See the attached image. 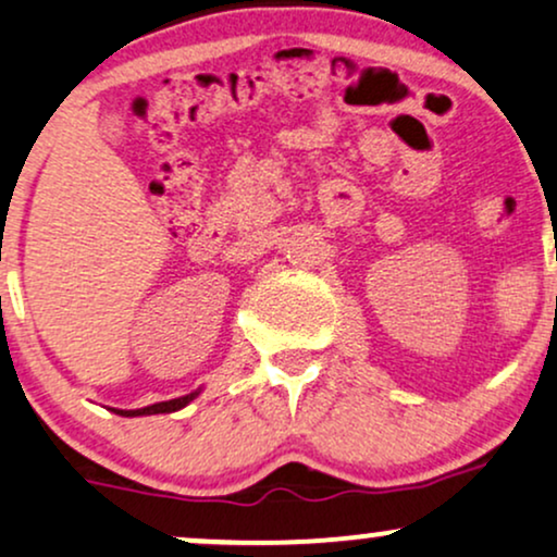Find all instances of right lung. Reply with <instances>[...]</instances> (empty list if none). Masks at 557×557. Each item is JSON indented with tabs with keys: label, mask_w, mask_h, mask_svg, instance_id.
<instances>
[{
	"label": "right lung",
	"mask_w": 557,
	"mask_h": 557,
	"mask_svg": "<svg viewBox=\"0 0 557 557\" xmlns=\"http://www.w3.org/2000/svg\"><path fill=\"white\" fill-rule=\"evenodd\" d=\"M196 395H198V389H196V393H190V395H183V398L154 403V406L136 408V411H120V408H114V413H120V417H151V413H172V411H181L183 406H188V403L194 400Z\"/></svg>",
	"instance_id": "right-lung-1"
}]
</instances>
